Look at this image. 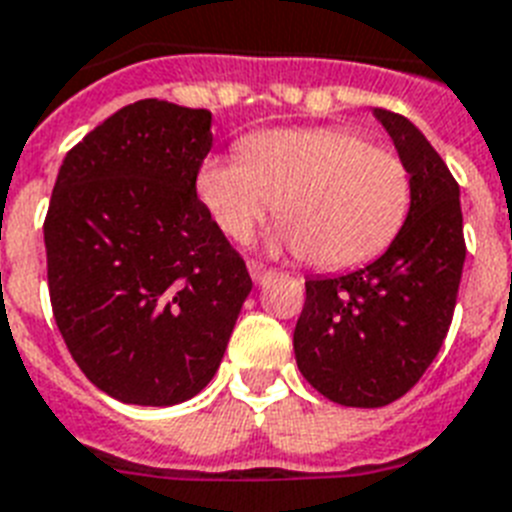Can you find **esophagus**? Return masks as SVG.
I'll return each mask as SVG.
<instances>
[{
    "label": "esophagus",
    "instance_id": "34e87169",
    "mask_svg": "<svg viewBox=\"0 0 512 512\" xmlns=\"http://www.w3.org/2000/svg\"><path fill=\"white\" fill-rule=\"evenodd\" d=\"M247 268H249V276H252V281H255L257 286L265 284V281H268V278L276 276V273H273V270H270V268H263V265H260V263H249Z\"/></svg>",
    "mask_w": 512,
    "mask_h": 512
}]
</instances>
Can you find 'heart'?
Instances as JSON below:
<instances>
[{
  "instance_id": "1",
  "label": "heart",
  "mask_w": 512,
  "mask_h": 512,
  "mask_svg": "<svg viewBox=\"0 0 512 512\" xmlns=\"http://www.w3.org/2000/svg\"><path fill=\"white\" fill-rule=\"evenodd\" d=\"M197 194L215 226L247 239L276 207L278 244L318 268L365 263L410 210V170L352 128H276L242 141V157H207Z\"/></svg>"
}]
</instances>
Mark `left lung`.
Instances as JSON below:
<instances>
[{"label":"left lung","instance_id":"1","mask_svg":"<svg viewBox=\"0 0 512 512\" xmlns=\"http://www.w3.org/2000/svg\"><path fill=\"white\" fill-rule=\"evenodd\" d=\"M410 170V210L381 257L305 281L294 355L302 376L347 407H384L413 389L450 331L465 263L460 186L407 118L373 110Z\"/></svg>","mask_w":512,"mask_h":512}]
</instances>
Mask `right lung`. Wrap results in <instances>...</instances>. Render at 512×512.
Returning <instances> with one entry per match:
<instances>
[{
    "instance_id": "add662e5",
    "label": "right lung",
    "mask_w": 512,
    "mask_h": 512,
    "mask_svg": "<svg viewBox=\"0 0 512 512\" xmlns=\"http://www.w3.org/2000/svg\"><path fill=\"white\" fill-rule=\"evenodd\" d=\"M213 112L139 99L70 149L44 220L54 321L91 384L168 407L210 384L247 265L197 199Z\"/></svg>"
}]
</instances>
